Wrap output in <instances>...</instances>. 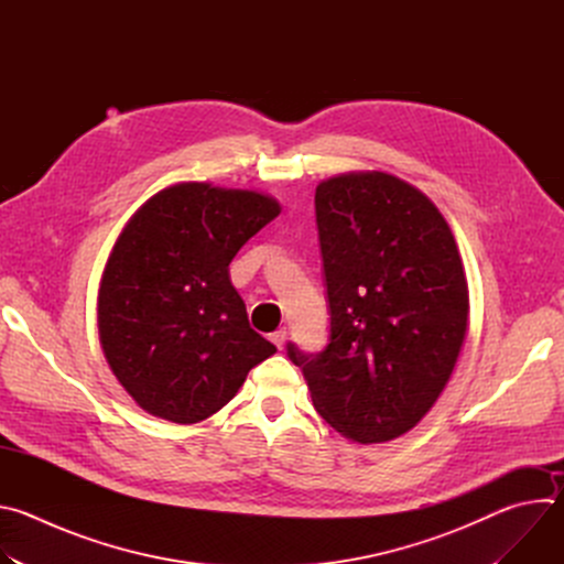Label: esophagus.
Here are the masks:
<instances>
[{"label":"esophagus","instance_id":"obj_1","mask_svg":"<svg viewBox=\"0 0 564 564\" xmlns=\"http://www.w3.org/2000/svg\"><path fill=\"white\" fill-rule=\"evenodd\" d=\"M270 339H272V344L281 350V348L285 346V341H288V330H285V328H281V330L272 333V337H270Z\"/></svg>","mask_w":564,"mask_h":564}]
</instances>
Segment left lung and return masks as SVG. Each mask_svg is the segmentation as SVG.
I'll use <instances>...</instances> for the list:
<instances>
[{
    "label": "left lung",
    "mask_w": 564,
    "mask_h": 564,
    "mask_svg": "<svg viewBox=\"0 0 564 564\" xmlns=\"http://www.w3.org/2000/svg\"><path fill=\"white\" fill-rule=\"evenodd\" d=\"M330 344H288L312 404L337 433L381 444L435 406L468 328V283L433 200L386 172H348L314 194Z\"/></svg>",
    "instance_id": "8db88e82"
}]
</instances>
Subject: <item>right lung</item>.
Listing matches in <instances>:
<instances>
[{
	"mask_svg": "<svg viewBox=\"0 0 564 564\" xmlns=\"http://www.w3.org/2000/svg\"><path fill=\"white\" fill-rule=\"evenodd\" d=\"M281 214L254 189L176 183L124 225L98 290V335L135 404L174 424L218 413L276 346L250 328L229 263Z\"/></svg>",
	"mask_w": 564,
	"mask_h": 564,
	"instance_id": "1",
	"label": "right lung"
}]
</instances>
